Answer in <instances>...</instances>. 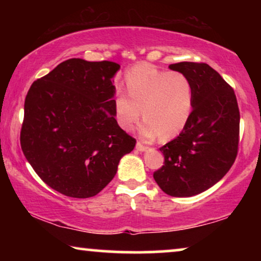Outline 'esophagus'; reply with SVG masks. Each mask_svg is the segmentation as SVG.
<instances>
[{
  "label": "esophagus",
  "mask_w": 261,
  "mask_h": 261,
  "mask_svg": "<svg viewBox=\"0 0 261 261\" xmlns=\"http://www.w3.org/2000/svg\"><path fill=\"white\" fill-rule=\"evenodd\" d=\"M135 148H137L138 151H140V152H145L148 147H147V146L142 145L141 142H137V146H135Z\"/></svg>",
  "instance_id": "1"
}]
</instances>
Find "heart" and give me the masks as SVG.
Instances as JSON below:
<instances>
[{
  "instance_id": "heart-1",
  "label": "heart",
  "mask_w": 261,
  "mask_h": 261,
  "mask_svg": "<svg viewBox=\"0 0 261 261\" xmlns=\"http://www.w3.org/2000/svg\"><path fill=\"white\" fill-rule=\"evenodd\" d=\"M128 95L117 92L114 110L120 127L132 130L144 115L140 135L145 140L171 139L184 129L194 108V84L180 71H165L138 64L124 74Z\"/></svg>"
}]
</instances>
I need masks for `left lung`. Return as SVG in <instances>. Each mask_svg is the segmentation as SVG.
I'll list each match as a JSON object with an SVG mask.
<instances>
[{"mask_svg":"<svg viewBox=\"0 0 261 261\" xmlns=\"http://www.w3.org/2000/svg\"><path fill=\"white\" fill-rule=\"evenodd\" d=\"M169 67L191 80L194 108L180 134L160 147L165 162L153 177L165 194L191 197L215 185L234 164L240 112L233 89L208 64L181 62Z\"/></svg>","mask_w":261,"mask_h":261,"instance_id":"8db88e82","label":"left lung"}]
</instances>
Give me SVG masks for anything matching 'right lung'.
I'll return each instance as SVG.
<instances>
[{"mask_svg":"<svg viewBox=\"0 0 261 261\" xmlns=\"http://www.w3.org/2000/svg\"><path fill=\"white\" fill-rule=\"evenodd\" d=\"M116 63L72 58L32 84L24 99L21 148L53 190L73 198L97 195L135 140L115 119Z\"/></svg>","mask_w":261,"mask_h":261,"instance_id":"right-lung-1","label":"right lung"}]
</instances>
